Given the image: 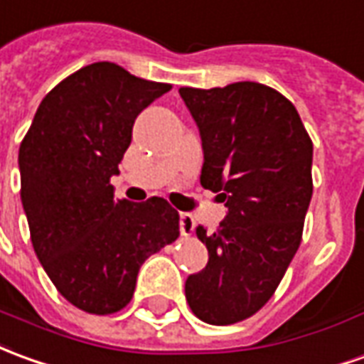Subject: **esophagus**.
Wrapping results in <instances>:
<instances>
[{
    "instance_id": "obj_1",
    "label": "esophagus",
    "mask_w": 364,
    "mask_h": 364,
    "mask_svg": "<svg viewBox=\"0 0 364 364\" xmlns=\"http://www.w3.org/2000/svg\"><path fill=\"white\" fill-rule=\"evenodd\" d=\"M193 228H195V220H193V217H191L189 213H181V217H179V230H181V235H191Z\"/></svg>"
}]
</instances>
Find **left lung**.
I'll return each instance as SVG.
<instances>
[{"instance_id": "left-lung-1", "label": "left lung", "mask_w": 364, "mask_h": 364, "mask_svg": "<svg viewBox=\"0 0 364 364\" xmlns=\"http://www.w3.org/2000/svg\"><path fill=\"white\" fill-rule=\"evenodd\" d=\"M199 128L200 185L218 193L226 217L197 226L207 266L185 282L193 314L210 325L260 309L296 256L314 183V144L296 106L270 86L179 88Z\"/></svg>"}]
</instances>
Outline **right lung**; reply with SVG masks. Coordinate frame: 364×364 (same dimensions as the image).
Here are the masks:
<instances>
[{
	"label": "right lung",
	"mask_w": 364,
	"mask_h": 364,
	"mask_svg": "<svg viewBox=\"0 0 364 364\" xmlns=\"http://www.w3.org/2000/svg\"><path fill=\"white\" fill-rule=\"evenodd\" d=\"M169 90L114 63H94L43 98L21 141L33 248L60 296L82 311L128 306L139 266L179 236V213L167 200L114 199L110 185L139 112Z\"/></svg>",
	"instance_id": "obj_1"
}]
</instances>
